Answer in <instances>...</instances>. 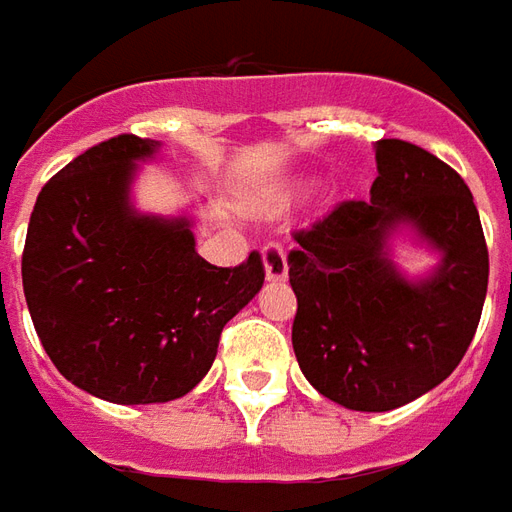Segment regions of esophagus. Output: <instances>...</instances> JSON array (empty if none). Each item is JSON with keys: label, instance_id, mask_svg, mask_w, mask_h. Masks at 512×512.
<instances>
[{"label": "esophagus", "instance_id": "1", "mask_svg": "<svg viewBox=\"0 0 512 512\" xmlns=\"http://www.w3.org/2000/svg\"><path fill=\"white\" fill-rule=\"evenodd\" d=\"M263 268L268 282H285L288 279V257L279 244L263 246Z\"/></svg>", "mask_w": 512, "mask_h": 512}]
</instances>
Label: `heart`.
<instances>
[{
	"mask_svg": "<svg viewBox=\"0 0 512 512\" xmlns=\"http://www.w3.org/2000/svg\"><path fill=\"white\" fill-rule=\"evenodd\" d=\"M315 186V180L312 178H290L282 180L277 186H271V189L257 200V211L268 213V216H274V213H285L290 208H296L307 194Z\"/></svg>",
	"mask_w": 512,
	"mask_h": 512,
	"instance_id": "heart-1",
	"label": "heart"
}]
</instances>
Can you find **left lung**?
<instances>
[{"label":"left lung","mask_w":512,"mask_h":512,"mask_svg":"<svg viewBox=\"0 0 512 512\" xmlns=\"http://www.w3.org/2000/svg\"><path fill=\"white\" fill-rule=\"evenodd\" d=\"M376 164L370 200L340 202L288 255L301 373L351 411H392L439 386L472 343L488 290L483 224L461 175L403 139H378ZM397 232L440 255L430 275L396 268Z\"/></svg>","instance_id":"8db88e82"}]
</instances>
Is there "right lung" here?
Wrapping results in <instances>:
<instances>
[{
    "instance_id": "add662e5",
    "label": "right lung",
    "mask_w": 512,
    "mask_h": 512,
    "mask_svg": "<svg viewBox=\"0 0 512 512\" xmlns=\"http://www.w3.org/2000/svg\"><path fill=\"white\" fill-rule=\"evenodd\" d=\"M161 142L120 134L43 186L21 279L46 354L71 384L123 403L183 397L211 370L224 323L263 288L257 252L235 268L194 249L189 216L139 213L131 186Z\"/></svg>"
}]
</instances>
